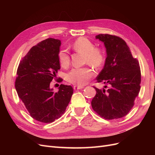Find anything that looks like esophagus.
<instances>
[{"label": "esophagus", "instance_id": "1", "mask_svg": "<svg viewBox=\"0 0 155 155\" xmlns=\"http://www.w3.org/2000/svg\"><path fill=\"white\" fill-rule=\"evenodd\" d=\"M84 87L83 86H77V85H75L74 86V90H77V89H82Z\"/></svg>", "mask_w": 155, "mask_h": 155}]
</instances>
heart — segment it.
<instances>
[{
	"label": "heart",
	"instance_id": "1",
	"mask_svg": "<svg viewBox=\"0 0 155 155\" xmlns=\"http://www.w3.org/2000/svg\"><path fill=\"white\" fill-rule=\"evenodd\" d=\"M72 48L76 52L85 55V62L95 68L101 67L104 63L105 55L104 51L100 47H94L91 41L86 37H79L74 41ZM58 61L61 66L67 68L70 63V55L68 51L61 49L58 54ZM94 74L93 70L89 67L74 68L67 74V80L78 85H85Z\"/></svg>",
	"mask_w": 155,
	"mask_h": 155
}]
</instances>
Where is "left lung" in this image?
I'll list each match as a JSON object with an SVG mask.
<instances>
[{
	"instance_id": "1",
	"label": "left lung",
	"mask_w": 155,
	"mask_h": 155,
	"mask_svg": "<svg viewBox=\"0 0 155 155\" xmlns=\"http://www.w3.org/2000/svg\"><path fill=\"white\" fill-rule=\"evenodd\" d=\"M96 38L104 42L107 51L104 67L97 76L96 82L108 83L110 87L100 90L94 87L96 94L91 101L92 107L105 120L123 118L134 106L140 90L139 62L120 37L101 34Z\"/></svg>"
}]
</instances>
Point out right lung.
I'll return each instance as SVG.
<instances>
[{
    "mask_svg": "<svg viewBox=\"0 0 155 155\" xmlns=\"http://www.w3.org/2000/svg\"><path fill=\"white\" fill-rule=\"evenodd\" d=\"M61 41L48 38L34 46L17 68L15 89L31 118L51 123L64 113L71 99L73 88L61 84L54 92L50 83L60 69L58 54ZM63 81V79H58Z\"/></svg>",
    "mask_w": 155,
    "mask_h": 155,
    "instance_id": "1",
    "label": "right lung"
}]
</instances>
